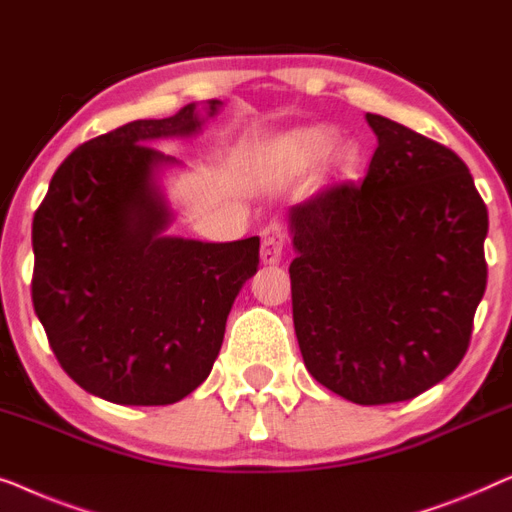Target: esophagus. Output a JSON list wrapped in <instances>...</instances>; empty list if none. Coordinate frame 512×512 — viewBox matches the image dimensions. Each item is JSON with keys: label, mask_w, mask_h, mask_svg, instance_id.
Returning <instances> with one entry per match:
<instances>
[{"label": "esophagus", "mask_w": 512, "mask_h": 512, "mask_svg": "<svg viewBox=\"0 0 512 512\" xmlns=\"http://www.w3.org/2000/svg\"><path fill=\"white\" fill-rule=\"evenodd\" d=\"M285 243H287L285 227L276 220L269 222V225L262 229V250H259L262 262L264 264L280 262V257H283V250H285Z\"/></svg>", "instance_id": "esophagus-1"}]
</instances>
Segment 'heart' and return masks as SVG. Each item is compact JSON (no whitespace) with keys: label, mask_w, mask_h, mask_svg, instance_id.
<instances>
[{"label":"heart","mask_w":512,"mask_h":512,"mask_svg":"<svg viewBox=\"0 0 512 512\" xmlns=\"http://www.w3.org/2000/svg\"><path fill=\"white\" fill-rule=\"evenodd\" d=\"M336 148V139L325 129H306V132H297L287 136L285 141H280L276 148V160L285 167L301 169L318 164L331 155V150Z\"/></svg>","instance_id":"obj_1"}]
</instances>
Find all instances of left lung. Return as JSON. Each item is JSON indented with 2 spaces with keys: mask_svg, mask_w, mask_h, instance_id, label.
<instances>
[{
  "mask_svg": "<svg viewBox=\"0 0 512 512\" xmlns=\"http://www.w3.org/2000/svg\"><path fill=\"white\" fill-rule=\"evenodd\" d=\"M364 181L290 208L292 318L311 376L359 406L413 399L469 350L487 206L462 157L383 115Z\"/></svg>",
  "mask_w": 512,
  "mask_h": 512,
  "instance_id": "obj_1",
  "label": "left lung"
}]
</instances>
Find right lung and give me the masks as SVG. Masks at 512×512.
Returning <instances> with one entry per match:
<instances>
[{
    "label": "right lung",
    "mask_w": 512,
    "mask_h": 512,
    "mask_svg": "<svg viewBox=\"0 0 512 512\" xmlns=\"http://www.w3.org/2000/svg\"><path fill=\"white\" fill-rule=\"evenodd\" d=\"M220 102H208L215 115ZM201 127L194 104L85 141L50 178L32 222V301L67 376L122 406H167L204 383L259 239H174L150 146Z\"/></svg>",
    "instance_id": "1"
}]
</instances>
